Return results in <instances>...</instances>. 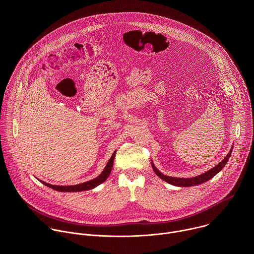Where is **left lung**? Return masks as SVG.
Here are the masks:
<instances>
[{"label": "left lung", "instance_id": "8db88e82", "mask_svg": "<svg viewBox=\"0 0 254 254\" xmlns=\"http://www.w3.org/2000/svg\"><path fill=\"white\" fill-rule=\"evenodd\" d=\"M232 150H233V147L231 148L230 152L228 153V155L218 164L217 166H215L213 169L209 170L208 172L204 173V174H201L199 176H196V177H193V178H175V177H169V176H166L164 174H162L156 167L155 165L152 163V167L154 169V172L158 175V177H160L162 180H164L165 182L171 184V185H174V186H178V187H190V186H196V185H199V184H202V183H205L207 182V181H209L210 179H212L215 175L218 174L226 165V163L228 162L230 156H231V153H232Z\"/></svg>", "mask_w": 254, "mask_h": 254}]
</instances>
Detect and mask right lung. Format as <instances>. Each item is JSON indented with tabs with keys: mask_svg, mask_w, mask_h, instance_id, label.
Returning <instances> with one entry per match:
<instances>
[{
	"mask_svg": "<svg viewBox=\"0 0 254 254\" xmlns=\"http://www.w3.org/2000/svg\"><path fill=\"white\" fill-rule=\"evenodd\" d=\"M116 153L117 152L115 151V153L113 154L110 161L107 162V164H106L104 170L102 171V173L98 177H96L95 179L87 181V182H85V183H81V184L73 185V186H56V185H51V184L45 183V182H43V181H41V183H43L44 185H46L49 188H52L56 191H59V192H80V191H86V190L93 189L96 186H98L99 184L103 183L104 181L108 178V176H110V174L112 172V169H113V166H114Z\"/></svg>",
	"mask_w": 254,
	"mask_h": 254,
	"instance_id": "1",
	"label": "right lung"
}]
</instances>
